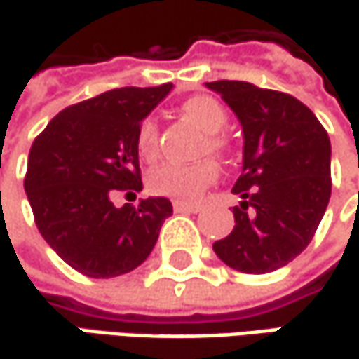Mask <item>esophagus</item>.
Returning <instances> with one entry per match:
<instances>
[{
  "label": "esophagus",
  "instance_id": "obj_1",
  "mask_svg": "<svg viewBox=\"0 0 359 359\" xmlns=\"http://www.w3.org/2000/svg\"><path fill=\"white\" fill-rule=\"evenodd\" d=\"M175 212H184V213H197L201 212V205L199 203H184V201H175L172 203Z\"/></svg>",
  "mask_w": 359,
  "mask_h": 359
}]
</instances>
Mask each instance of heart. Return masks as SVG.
Returning <instances> with one entry per match:
<instances>
[{"instance_id":"heart-1","label":"heart","mask_w":359,"mask_h":359,"mask_svg":"<svg viewBox=\"0 0 359 359\" xmlns=\"http://www.w3.org/2000/svg\"><path fill=\"white\" fill-rule=\"evenodd\" d=\"M182 114L193 121L197 127L205 131V142L201 151H212L215 156H230L232 140L224 133L228 127L230 114L228 109L213 96L197 94L187 98L180 104ZM158 125L154 118H144L135 131V149L142 160L151 162L158 156ZM219 177V164L213 158H203L193 164H162L154 168L147 177V187L151 193L170 197L177 201H191L197 199L210 184Z\"/></svg>"}]
</instances>
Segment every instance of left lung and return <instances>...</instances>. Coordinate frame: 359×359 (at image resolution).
Wrapping results in <instances>:
<instances>
[{
    "mask_svg": "<svg viewBox=\"0 0 359 359\" xmlns=\"http://www.w3.org/2000/svg\"><path fill=\"white\" fill-rule=\"evenodd\" d=\"M245 131V162L232 193L234 230L215 255L243 273H269L310 245L331 197V142L306 104L285 92L219 80Z\"/></svg>",
    "mask_w": 359,
    "mask_h": 359,
    "instance_id": "8db88e82",
    "label": "left lung"
}]
</instances>
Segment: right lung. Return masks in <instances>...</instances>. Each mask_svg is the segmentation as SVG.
Segmentation results:
<instances>
[{
	"mask_svg": "<svg viewBox=\"0 0 359 359\" xmlns=\"http://www.w3.org/2000/svg\"><path fill=\"white\" fill-rule=\"evenodd\" d=\"M172 83L114 88L53 116L28 154L24 189L49 246L88 277L140 267L172 213L166 197L114 208L116 191H142L135 131Z\"/></svg>",
	"mask_w": 359,
	"mask_h": 359,
	"instance_id": "right-lung-1",
	"label": "right lung"
}]
</instances>
